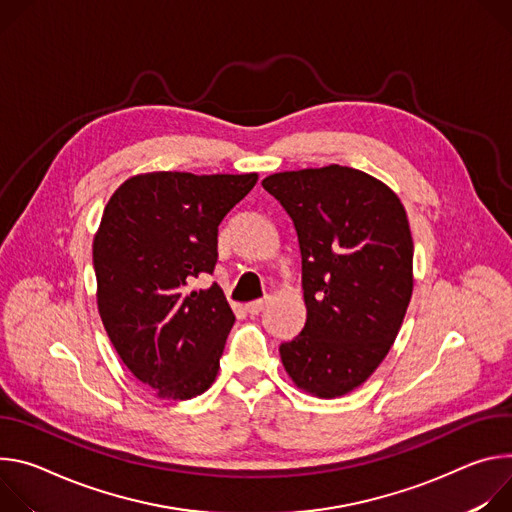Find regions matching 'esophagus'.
<instances>
[{"mask_svg": "<svg viewBox=\"0 0 512 512\" xmlns=\"http://www.w3.org/2000/svg\"><path fill=\"white\" fill-rule=\"evenodd\" d=\"M266 303H268L266 299H258V301L248 303V305H246V309H248V313H250V315H258V313L266 307Z\"/></svg>", "mask_w": 512, "mask_h": 512, "instance_id": "esophagus-1", "label": "esophagus"}]
</instances>
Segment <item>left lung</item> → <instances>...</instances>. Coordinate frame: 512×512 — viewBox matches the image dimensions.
<instances>
[{
    "instance_id": "1",
    "label": "left lung",
    "mask_w": 512,
    "mask_h": 512,
    "mask_svg": "<svg viewBox=\"0 0 512 512\" xmlns=\"http://www.w3.org/2000/svg\"><path fill=\"white\" fill-rule=\"evenodd\" d=\"M262 187L293 219L301 250L307 321L280 344L282 366L321 399L348 394L386 358L413 295L407 211L384 183L339 164Z\"/></svg>"
}]
</instances>
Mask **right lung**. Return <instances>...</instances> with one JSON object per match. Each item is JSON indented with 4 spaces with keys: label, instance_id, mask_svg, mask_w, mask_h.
<instances>
[{
    "label": "right lung",
    "instance_id": "add662e5",
    "mask_svg": "<svg viewBox=\"0 0 512 512\" xmlns=\"http://www.w3.org/2000/svg\"><path fill=\"white\" fill-rule=\"evenodd\" d=\"M258 175L146 173L105 205L93 240L97 309L113 348L158 399L187 401L219 370L236 317L215 285L217 227Z\"/></svg>",
    "mask_w": 512,
    "mask_h": 512
}]
</instances>
